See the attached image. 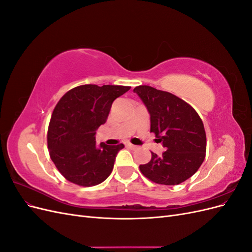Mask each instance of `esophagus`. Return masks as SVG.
<instances>
[{
  "label": "esophagus",
  "instance_id": "1",
  "mask_svg": "<svg viewBox=\"0 0 252 252\" xmlns=\"http://www.w3.org/2000/svg\"><path fill=\"white\" fill-rule=\"evenodd\" d=\"M126 145L127 146L129 147V148H131V149H138V146H135V145H133V144H131V143H126Z\"/></svg>",
  "mask_w": 252,
  "mask_h": 252
}]
</instances>
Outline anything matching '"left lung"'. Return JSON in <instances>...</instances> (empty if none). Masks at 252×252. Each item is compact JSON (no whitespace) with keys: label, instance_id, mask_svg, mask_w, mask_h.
<instances>
[{"label":"left lung","instance_id":"8db88e82","mask_svg":"<svg viewBox=\"0 0 252 252\" xmlns=\"http://www.w3.org/2000/svg\"><path fill=\"white\" fill-rule=\"evenodd\" d=\"M133 91L150 113V131L163 143L166 151L140 165L148 180L161 185H179L197 171L206 156V132L203 121L191 105L167 91L148 85Z\"/></svg>","mask_w":252,"mask_h":252}]
</instances>
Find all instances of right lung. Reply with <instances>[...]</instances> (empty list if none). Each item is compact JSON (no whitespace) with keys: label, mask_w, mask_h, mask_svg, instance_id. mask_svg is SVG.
I'll list each match as a JSON object with an SVG mask.
<instances>
[{"label":"right lung","mask_w":252,"mask_h":252,"mask_svg":"<svg viewBox=\"0 0 252 252\" xmlns=\"http://www.w3.org/2000/svg\"><path fill=\"white\" fill-rule=\"evenodd\" d=\"M129 86L94 84L77 86L60 98L47 132L49 156L63 177L73 184H101L112 171L124 144L95 145V130L107 121L112 102Z\"/></svg>","instance_id":"add662e5"}]
</instances>
